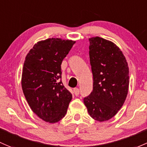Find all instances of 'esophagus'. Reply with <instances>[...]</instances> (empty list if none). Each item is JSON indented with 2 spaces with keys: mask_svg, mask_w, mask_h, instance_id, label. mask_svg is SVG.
<instances>
[{
  "mask_svg": "<svg viewBox=\"0 0 147 147\" xmlns=\"http://www.w3.org/2000/svg\"><path fill=\"white\" fill-rule=\"evenodd\" d=\"M73 92L74 93H75V96H78L79 94H80V90H79L78 88H74Z\"/></svg>",
  "mask_w": 147,
  "mask_h": 147,
  "instance_id": "1",
  "label": "esophagus"
}]
</instances>
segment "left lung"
Here are the masks:
<instances>
[{
  "label": "left lung",
  "instance_id": "8db88e82",
  "mask_svg": "<svg viewBox=\"0 0 147 147\" xmlns=\"http://www.w3.org/2000/svg\"><path fill=\"white\" fill-rule=\"evenodd\" d=\"M89 41V58L93 74V91L84 98L89 115L104 122L116 115L129 89V67L120 48L98 36Z\"/></svg>",
  "mask_w": 147,
  "mask_h": 147
}]
</instances>
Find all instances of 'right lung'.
<instances>
[{"instance_id": "right-lung-1", "label": "right lung", "mask_w": 147, "mask_h": 147, "mask_svg": "<svg viewBox=\"0 0 147 147\" xmlns=\"http://www.w3.org/2000/svg\"><path fill=\"white\" fill-rule=\"evenodd\" d=\"M75 42L47 38L38 41L25 57L21 80L23 93L32 111L47 123L64 118L72 100L61 81V63Z\"/></svg>"}]
</instances>
